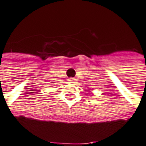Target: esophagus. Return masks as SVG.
<instances>
[{
    "label": "esophagus",
    "mask_w": 146,
    "mask_h": 146,
    "mask_svg": "<svg viewBox=\"0 0 146 146\" xmlns=\"http://www.w3.org/2000/svg\"><path fill=\"white\" fill-rule=\"evenodd\" d=\"M74 80H75L74 78H70V79H69V81H70V82H72V83H73V81H74Z\"/></svg>",
    "instance_id": "esophagus-1"
}]
</instances>
